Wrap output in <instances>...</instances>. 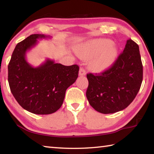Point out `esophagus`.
Masks as SVG:
<instances>
[{"instance_id": "1", "label": "esophagus", "mask_w": 154, "mask_h": 154, "mask_svg": "<svg viewBox=\"0 0 154 154\" xmlns=\"http://www.w3.org/2000/svg\"><path fill=\"white\" fill-rule=\"evenodd\" d=\"M79 75L80 76H84V75H86V72H85V70L83 69V68H80Z\"/></svg>"}]
</instances>
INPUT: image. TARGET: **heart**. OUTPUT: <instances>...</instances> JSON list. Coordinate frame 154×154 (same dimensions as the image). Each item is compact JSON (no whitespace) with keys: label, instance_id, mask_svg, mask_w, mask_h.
Listing matches in <instances>:
<instances>
[{"label":"heart","instance_id":"heart-1","mask_svg":"<svg viewBox=\"0 0 154 154\" xmlns=\"http://www.w3.org/2000/svg\"><path fill=\"white\" fill-rule=\"evenodd\" d=\"M77 54L83 60H91L89 66L92 71L102 72L111 66L118 56V48L110 40H93L77 49Z\"/></svg>","mask_w":154,"mask_h":154}]
</instances>
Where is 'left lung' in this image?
Returning <instances> with one entry per match:
<instances>
[{
  "label": "left lung",
  "instance_id": "1",
  "mask_svg": "<svg viewBox=\"0 0 154 154\" xmlns=\"http://www.w3.org/2000/svg\"><path fill=\"white\" fill-rule=\"evenodd\" d=\"M87 78L86 97L96 111L109 114L126 109L136 97L143 81L139 45L127 40L124 51L109 69L87 74Z\"/></svg>",
  "mask_w": 154,
  "mask_h": 154
}]
</instances>
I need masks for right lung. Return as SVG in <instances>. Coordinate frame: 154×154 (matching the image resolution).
Returning <instances> with one entry per match:
<instances>
[{"instance_id": "right-lung-1", "label": "right lung", "mask_w": 154, "mask_h": 154, "mask_svg": "<svg viewBox=\"0 0 154 154\" xmlns=\"http://www.w3.org/2000/svg\"><path fill=\"white\" fill-rule=\"evenodd\" d=\"M50 38L34 34L18 43L8 65V82L15 100L23 109L38 115L53 113L63 103L66 90L78 77L77 64L64 66L48 59L38 67L26 60V54L38 38Z\"/></svg>"}]
</instances>
